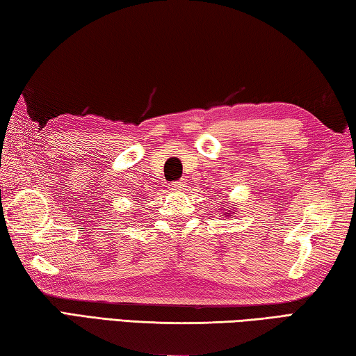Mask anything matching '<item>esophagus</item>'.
<instances>
[{"label":"esophagus","mask_w":356,"mask_h":356,"mask_svg":"<svg viewBox=\"0 0 356 356\" xmlns=\"http://www.w3.org/2000/svg\"><path fill=\"white\" fill-rule=\"evenodd\" d=\"M184 188H186V183L184 181H173V183H170V191L181 192V191H184Z\"/></svg>","instance_id":"34e87169"}]
</instances>
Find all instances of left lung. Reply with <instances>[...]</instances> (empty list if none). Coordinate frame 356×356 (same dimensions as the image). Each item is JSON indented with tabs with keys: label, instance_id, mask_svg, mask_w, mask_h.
<instances>
[{
	"label": "left lung",
	"instance_id": "left-lung-1",
	"mask_svg": "<svg viewBox=\"0 0 356 356\" xmlns=\"http://www.w3.org/2000/svg\"><path fill=\"white\" fill-rule=\"evenodd\" d=\"M229 214H232V211H228V213H227V216H229Z\"/></svg>",
	"mask_w": 356,
	"mask_h": 356
}]
</instances>
